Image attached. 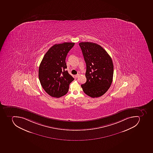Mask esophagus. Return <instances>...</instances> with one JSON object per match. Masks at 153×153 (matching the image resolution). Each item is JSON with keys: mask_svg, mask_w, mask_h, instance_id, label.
I'll use <instances>...</instances> for the list:
<instances>
[{"mask_svg": "<svg viewBox=\"0 0 153 153\" xmlns=\"http://www.w3.org/2000/svg\"><path fill=\"white\" fill-rule=\"evenodd\" d=\"M79 74H78L76 75H75V78H78V77L79 76Z\"/></svg>", "mask_w": 153, "mask_h": 153, "instance_id": "34e87169", "label": "esophagus"}]
</instances>
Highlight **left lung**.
<instances>
[{
    "label": "left lung",
    "instance_id": "8db88e82",
    "mask_svg": "<svg viewBox=\"0 0 153 153\" xmlns=\"http://www.w3.org/2000/svg\"><path fill=\"white\" fill-rule=\"evenodd\" d=\"M79 45L86 64V82L81 85L83 92L92 98L105 94L112 82L114 66L107 52L99 45L81 42Z\"/></svg>",
    "mask_w": 153,
    "mask_h": 153
}]
</instances>
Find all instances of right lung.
Segmentation results:
<instances>
[{
  "label": "right lung",
  "instance_id": "right-lung-1",
  "mask_svg": "<svg viewBox=\"0 0 153 153\" xmlns=\"http://www.w3.org/2000/svg\"><path fill=\"white\" fill-rule=\"evenodd\" d=\"M74 43L55 44L43 57L39 68L38 76L41 85L51 97L59 98L68 93L69 85L74 79L65 69L66 58Z\"/></svg>",
  "mask_w": 153,
  "mask_h": 153
}]
</instances>
